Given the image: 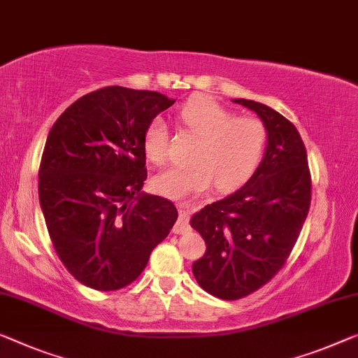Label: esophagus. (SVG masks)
<instances>
[{
    "instance_id": "1",
    "label": "esophagus",
    "mask_w": 358,
    "mask_h": 358,
    "mask_svg": "<svg viewBox=\"0 0 358 358\" xmlns=\"http://www.w3.org/2000/svg\"><path fill=\"white\" fill-rule=\"evenodd\" d=\"M177 207L180 209V218L178 222L175 223L173 231L177 234H183L189 231V225H188V213L193 210V204L191 202H178Z\"/></svg>"
}]
</instances>
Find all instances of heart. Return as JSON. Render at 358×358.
Wrapping results in <instances>:
<instances>
[{"instance_id":"b5f03b06","label":"heart","mask_w":358,"mask_h":358,"mask_svg":"<svg viewBox=\"0 0 358 358\" xmlns=\"http://www.w3.org/2000/svg\"><path fill=\"white\" fill-rule=\"evenodd\" d=\"M178 119L199 138L191 162L169 167L154 178L157 193L170 199H185L206 193L210 186L231 191L243 185L257 167L265 145V128L254 117H233L228 109L209 96L186 103ZM169 128L161 117L148 125L143 146L152 162L162 164L169 156Z\"/></svg>"}]
</instances>
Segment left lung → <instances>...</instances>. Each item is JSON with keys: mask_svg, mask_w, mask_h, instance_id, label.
Here are the masks:
<instances>
[{"mask_svg": "<svg viewBox=\"0 0 358 358\" xmlns=\"http://www.w3.org/2000/svg\"><path fill=\"white\" fill-rule=\"evenodd\" d=\"M259 115L266 131L262 161L244 186L191 217L206 254L193 264L202 289L234 301L268 282L289 257L310 209V172L297 128L252 99H231Z\"/></svg>", "mask_w": 358, "mask_h": 358, "instance_id": "left-lung-1", "label": "left lung"}]
</instances>
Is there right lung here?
<instances>
[{"label":"right lung","mask_w":358,"mask_h":358,"mask_svg":"<svg viewBox=\"0 0 358 358\" xmlns=\"http://www.w3.org/2000/svg\"><path fill=\"white\" fill-rule=\"evenodd\" d=\"M173 99L106 87L78 98L46 138L38 196L48 233L73 278L98 291L135 281L177 222L173 202L145 193L143 136Z\"/></svg>","instance_id":"1"}]
</instances>
